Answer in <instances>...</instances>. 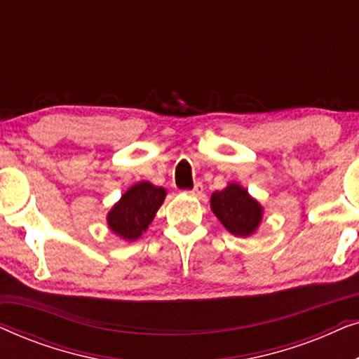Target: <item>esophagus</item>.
<instances>
[{"instance_id": "obj_1", "label": "esophagus", "mask_w": 359, "mask_h": 359, "mask_svg": "<svg viewBox=\"0 0 359 359\" xmlns=\"http://www.w3.org/2000/svg\"><path fill=\"white\" fill-rule=\"evenodd\" d=\"M203 189H204L203 188V183H196L194 188L189 191V194L191 196H201V194H203Z\"/></svg>"}]
</instances>
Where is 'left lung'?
Masks as SVG:
<instances>
[{
  "label": "left lung",
  "instance_id": "left-lung-1",
  "mask_svg": "<svg viewBox=\"0 0 359 359\" xmlns=\"http://www.w3.org/2000/svg\"><path fill=\"white\" fill-rule=\"evenodd\" d=\"M210 209L220 224L235 237L247 238L257 232L263 220V205L238 183H229L210 196Z\"/></svg>",
  "mask_w": 359,
  "mask_h": 359
}]
</instances>
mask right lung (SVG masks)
Returning <instances> with one entry per match:
<instances>
[{
    "label": "right lung",
    "mask_w": 359,
    "mask_h": 359,
    "mask_svg": "<svg viewBox=\"0 0 359 359\" xmlns=\"http://www.w3.org/2000/svg\"><path fill=\"white\" fill-rule=\"evenodd\" d=\"M166 189L149 181L132 184L107 212V227L124 242H135L147 232L163 204Z\"/></svg>",
    "instance_id": "add662e5"
}]
</instances>
